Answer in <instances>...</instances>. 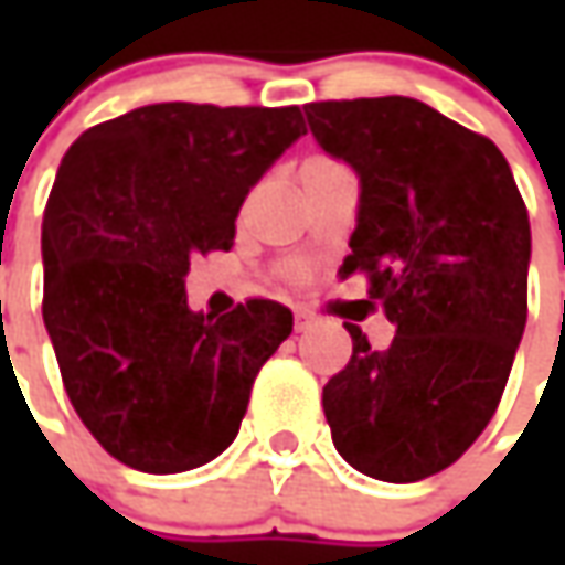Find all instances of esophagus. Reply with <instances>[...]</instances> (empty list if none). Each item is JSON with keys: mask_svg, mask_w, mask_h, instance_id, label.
I'll use <instances>...</instances> for the list:
<instances>
[{"mask_svg": "<svg viewBox=\"0 0 565 565\" xmlns=\"http://www.w3.org/2000/svg\"><path fill=\"white\" fill-rule=\"evenodd\" d=\"M315 327V320L308 315H295V333H305V330H311Z\"/></svg>", "mask_w": 565, "mask_h": 565, "instance_id": "1", "label": "esophagus"}]
</instances>
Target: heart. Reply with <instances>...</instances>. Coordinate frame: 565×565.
Returning a JSON list of instances; mask_svg holds the SVG:
<instances>
[{"label":"heart","mask_w":565,"mask_h":565,"mask_svg":"<svg viewBox=\"0 0 565 565\" xmlns=\"http://www.w3.org/2000/svg\"><path fill=\"white\" fill-rule=\"evenodd\" d=\"M305 166H333V160H327V157H311Z\"/></svg>","instance_id":"obj_1"}]
</instances>
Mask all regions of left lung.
<instances>
[{
    "label": "left lung",
    "mask_w": 565,
    "mask_h": 565,
    "mask_svg": "<svg viewBox=\"0 0 565 565\" xmlns=\"http://www.w3.org/2000/svg\"><path fill=\"white\" fill-rule=\"evenodd\" d=\"M327 153L361 179L359 228L339 276L364 273L396 327L323 386L339 456L412 484L481 437L510 380L529 317V210L497 143L412 97L305 106Z\"/></svg>",
    "instance_id": "obj_1"
}]
</instances>
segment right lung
<instances>
[{"mask_svg": "<svg viewBox=\"0 0 565 565\" xmlns=\"http://www.w3.org/2000/svg\"><path fill=\"white\" fill-rule=\"evenodd\" d=\"M298 106L157 103L99 121L43 213V323L77 418L128 468L216 459L292 311L248 298L194 315L191 257L228 250L245 194L305 135Z\"/></svg>", "mask_w": 565, "mask_h": 565, "instance_id": "1", "label": "right lung"}]
</instances>
